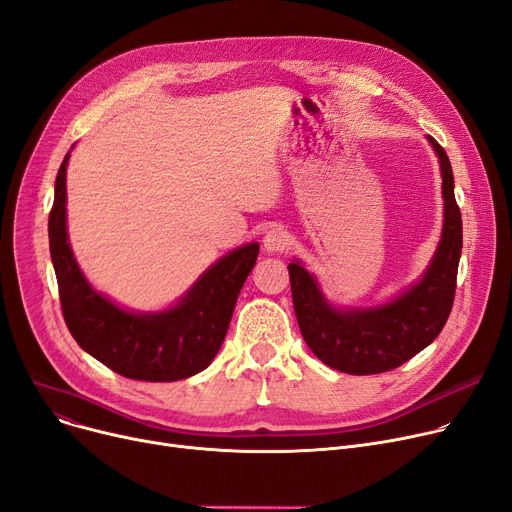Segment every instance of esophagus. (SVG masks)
<instances>
[{
  "label": "esophagus",
  "instance_id": "obj_1",
  "mask_svg": "<svg viewBox=\"0 0 512 512\" xmlns=\"http://www.w3.org/2000/svg\"><path fill=\"white\" fill-rule=\"evenodd\" d=\"M290 245L288 232L282 226H274L265 232L263 236V247L267 253H284Z\"/></svg>",
  "mask_w": 512,
  "mask_h": 512
}]
</instances>
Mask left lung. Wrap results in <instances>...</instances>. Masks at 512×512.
Masks as SVG:
<instances>
[{
	"label": "left lung",
	"mask_w": 512,
	"mask_h": 512,
	"mask_svg": "<svg viewBox=\"0 0 512 512\" xmlns=\"http://www.w3.org/2000/svg\"><path fill=\"white\" fill-rule=\"evenodd\" d=\"M427 139L440 159L444 228L438 251L417 284L382 307L342 311L324 299L299 261L288 263L292 305L301 334L313 355L332 369L353 375L396 369L438 338L452 311L463 220L454 199L450 159L436 139Z\"/></svg>",
	"instance_id": "1"
}]
</instances>
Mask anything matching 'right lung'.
Instances as JSON below:
<instances>
[{"label":"right lung","instance_id":"obj_1","mask_svg":"<svg viewBox=\"0 0 512 512\" xmlns=\"http://www.w3.org/2000/svg\"><path fill=\"white\" fill-rule=\"evenodd\" d=\"M68 157L70 151L58 170L49 211V251L70 334L83 351L130 380L176 382L203 371L226 338L259 245L251 242L215 261L168 311H124L91 288L72 255L66 232Z\"/></svg>","mask_w":512,"mask_h":512}]
</instances>
